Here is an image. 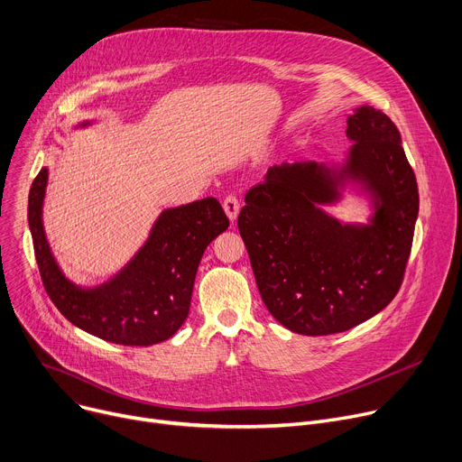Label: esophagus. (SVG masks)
I'll return each mask as SVG.
<instances>
[{
    "mask_svg": "<svg viewBox=\"0 0 462 462\" xmlns=\"http://www.w3.org/2000/svg\"><path fill=\"white\" fill-rule=\"evenodd\" d=\"M222 205H224V210H226V215H227L229 222H236L238 212H240V203H238V199H236L235 196H227Z\"/></svg>",
    "mask_w": 462,
    "mask_h": 462,
    "instance_id": "esophagus-1",
    "label": "esophagus"
}]
</instances>
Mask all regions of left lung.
<instances>
[{
	"mask_svg": "<svg viewBox=\"0 0 462 462\" xmlns=\"http://www.w3.org/2000/svg\"><path fill=\"white\" fill-rule=\"evenodd\" d=\"M346 136L351 146L338 161L268 168L238 215L261 298L298 335L370 320L398 294L411 254L418 185L398 127L363 105L347 115ZM347 195L365 199V223L327 210Z\"/></svg>",
	"mask_w": 462,
	"mask_h": 462,
	"instance_id": "8db88e82",
	"label": "left lung"
}]
</instances>
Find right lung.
<instances>
[{
	"label": "right lung",
	"mask_w": 462,
	"mask_h": 462,
	"mask_svg": "<svg viewBox=\"0 0 462 462\" xmlns=\"http://www.w3.org/2000/svg\"><path fill=\"white\" fill-rule=\"evenodd\" d=\"M94 124L85 120L74 129ZM48 180V168L34 177L27 220L42 282L66 320L122 346H153L175 335L189 316L198 266L207 245L229 227L220 201L205 198L164 208L146 242L120 272L99 285L81 287L66 277L46 236Z\"/></svg>",
	"instance_id": "obj_1"
}]
</instances>
